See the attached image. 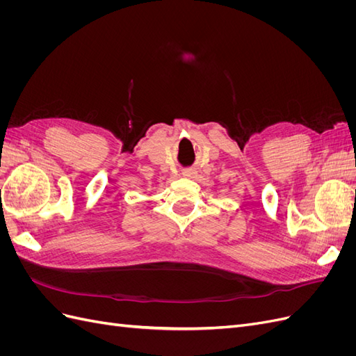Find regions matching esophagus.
I'll list each match as a JSON object with an SVG mask.
<instances>
[{
	"mask_svg": "<svg viewBox=\"0 0 356 356\" xmlns=\"http://www.w3.org/2000/svg\"><path fill=\"white\" fill-rule=\"evenodd\" d=\"M187 174H188V175H191V174H193V172H187Z\"/></svg>",
	"mask_w": 356,
	"mask_h": 356,
	"instance_id": "1",
	"label": "esophagus"
}]
</instances>
